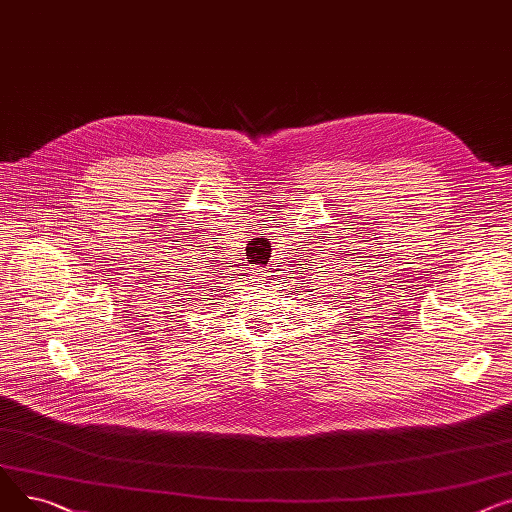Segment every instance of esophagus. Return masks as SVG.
<instances>
[{"label":"esophagus","instance_id":"obj_1","mask_svg":"<svg viewBox=\"0 0 512 512\" xmlns=\"http://www.w3.org/2000/svg\"><path fill=\"white\" fill-rule=\"evenodd\" d=\"M258 275H260V273H258ZM264 275H266V273H264ZM258 281H260V283H266L268 279H266V277H262V279H258Z\"/></svg>","mask_w":512,"mask_h":512}]
</instances>
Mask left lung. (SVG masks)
I'll return each instance as SVG.
<instances>
[{
	"label": "left lung",
	"mask_w": 512,
	"mask_h": 512,
	"mask_svg": "<svg viewBox=\"0 0 512 512\" xmlns=\"http://www.w3.org/2000/svg\"><path fill=\"white\" fill-rule=\"evenodd\" d=\"M324 273H326V270H324Z\"/></svg>",
	"instance_id": "left-lung-1"
}]
</instances>
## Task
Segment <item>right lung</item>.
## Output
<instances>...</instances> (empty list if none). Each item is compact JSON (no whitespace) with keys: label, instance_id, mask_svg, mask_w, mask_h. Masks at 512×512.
<instances>
[{"label":"right lung","instance_id":"add662e5","mask_svg":"<svg viewBox=\"0 0 512 512\" xmlns=\"http://www.w3.org/2000/svg\"><path fill=\"white\" fill-rule=\"evenodd\" d=\"M204 299H206V297H204Z\"/></svg>","mask_w":512,"mask_h":512}]
</instances>
